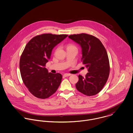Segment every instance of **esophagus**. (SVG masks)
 Returning <instances> with one entry per match:
<instances>
[{"mask_svg":"<svg viewBox=\"0 0 133 133\" xmlns=\"http://www.w3.org/2000/svg\"><path fill=\"white\" fill-rule=\"evenodd\" d=\"M70 76H71V74H67V73H66V74H64L63 75V76L65 77Z\"/></svg>","mask_w":133,"mask_h":133,"instance_id":"obj_1","label":"esophagus"}]
</instances>
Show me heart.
Masks as SVG:
<instances>
[{
  "mask_svg": "<svg viewBox=\"0 0 133 133\" xmlns=\"http://www.w3.org/2000/svg\"><path fill=\"white\" fill-rule=\"evenodd\" d=\"M72 47H75V46H74V45H72V44H69V45L67 46V48H72Z\"/></svg>",
  "mask_w": 133,
  "mask_h": 133,
  "instance_id": "heart-1",
  "label": "heart"
}]
</instances>
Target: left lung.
Instances as JSON below:
<instances>
[{
    "mask_svg": "<svg viewBox=\"0 0 133 133\" xmlns=\"http://www.w3.org/2000/svg\"><path fill=\"white\" fill-rule=\"evenodd\" d=\"M69 38L80 45L81 60L89 72L85 78L78 76L76 89L84 95H96L102 89L109 76L110 63L107 51L100 40L93 35L81 33L71 35Z\"/></svg>",
    "mask_w": 133,
    "mask_h": 133,
    "instance_id": "1",
    "label": "left lung"
}]
</instances>
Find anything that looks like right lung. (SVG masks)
<instances>
[{
  "label": "right lung",
  "mask_w": 133,
  "mask_h": 133,
  "mask_svg": "<svg viewBox=\"0 0 133 133\" xmlns=\"http://www.w3.org/2000/svg\"><path fill=\"white\" fill-rule=\"evenodd\" d=\"M68 36L43 34L31 39L25 45L20 59V74L24 84L36 97L48 98L59 87L61 74L49 73L45 66L53 48Z\"/></svg>",
  "instance_id": "1"
}]
</instances>
